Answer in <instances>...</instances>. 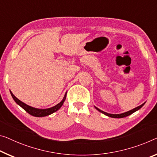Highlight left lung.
Masks as SVG:
<instances>
[{"instance_id": "left-lung-1", "label": "left lung", "mask_w": 157, "mask_h": 157, "mask_svg": "<svg viewBox=\"0 0 157 157\" xmlns=\"http://www.w3.org/2000/svg\"><path fill=\"white\" fill-rule=\"evenodd\" d=\"M144 104H145V102H144L143 104H142L141 105L138 106V107H136V108H134V109H132L130 110V111H128V112H126L122 113V114H109V113L105 112H104V111H102L101 109H99V108H98L97 107H95V106H94V107H95V109H97L98 111H99V112H101V113H102V114H104L106 115V116H107V117H112V118H116V119H117H117H120V118H124V117H128V116H129V115L132 114V113L136 112V111L139 110L140 109V108H141L142 107H143V106L144 105Z\"/></svg>"}]
</instances>
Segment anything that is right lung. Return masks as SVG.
Here are the masks:
<instances>
[{
    "instance_id": "right-lung-1",
    "label": "right lung",
    "mask_w": 157,
    "mask_h": 157,
    "mask_svg": "<svg viewBox=\"0 0 157 157\" xmlns=\"http://www.w3.org/2000/svg\"><path fill=\"white\" fill-rule=\"evenodd\" d=\"M10 94L13 97V100H14L17 104L18 105H20V107L22 108V109H25L26 112L29 113V114H31V116H33V117H46V116H48L50 114H52V113H54L55 112H57V110L60 109V107H62L63 103L64 102L65 100H66V96H67V92L64 94V96L63 99H62L61 102L57 104L54 107H52L50 108H48V109H38V108H35L33 107H31V106L26 105V104L24 103L23 102H21L19 99L17 98L15 96H14L13 93L10 91Z\"/></svg>"
}]
</instances>
